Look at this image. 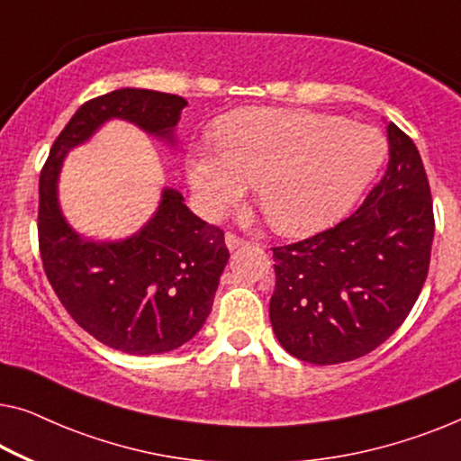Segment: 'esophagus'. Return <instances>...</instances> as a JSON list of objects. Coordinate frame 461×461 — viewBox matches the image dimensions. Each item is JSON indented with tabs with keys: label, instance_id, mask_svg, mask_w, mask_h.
Instances as JSON below:
<instances>
[{
	"label": "esophagus",
	"instance_id": "1",
	"mask_svg": "<svg viewBox=\"0 0 461 461\" xmlns=\"http://www.w3.org/2000/svg\"><path fill=\"white\" fill-rule=\"evenodd\" d=\"M225 246H228L230 250H238L242 249V246H246V240L236 236V233H225Z\"/></svg>",
	"mask_w": 461,
	"mask_h": 461
}]
</instances>
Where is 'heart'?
Masks as SVG:
<instances>
[{
	"instance_id": "heart-1",
	"label": "heart",
	"mask_w": 461,
	"mask_h": 461,
	"mask_svg": "<svg viewBox=\"0 0 461 461\" xmlns=\"http://www.w3.org/2000/svg\"><path fill=\"white\" fill-rule=\"evenodd\" d=\"M212 144L186 157L203 211L219 215L254 182L258 209L281 236H308L341 219L387 155L379 130L306 109H238L217 122Z\"/></svg>"
}]
</instances>
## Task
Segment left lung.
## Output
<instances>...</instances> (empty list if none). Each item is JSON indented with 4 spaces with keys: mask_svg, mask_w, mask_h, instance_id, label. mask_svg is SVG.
<instances>
[{
    "mask_svg": "<svg viewBox=\"0 0 461 461\" xmlns=\"http://www.w3.org/2000/svg\"><path fill=\"white\" fill-rule=\"evenodd\" d=\"M389 163L362 207L335 228L273 249V331L311 364L356 360L395 333L418 300L435 236L427 171L387 123Z\"/></svg>",
    "mask_w": 461,
    "mask_h": 461,
    "instance_id": "1",
    "label": "left lung"
}]
</instances>
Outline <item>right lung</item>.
<instances>
[{
	"label": "right lung",
	"mask_w": 461,
	"mask_h": 461,
	"mask_svg": "<svg viewBox=\"0 0 461 461\" xmlns=\"http://www.w3.org/2000/svg\"><path fill=\"white\" fill-rule=\"evenodd\" d=\"M186 99L120 88L86 101L53 142L39 180V249L47 279L70 317L105 346L134 356L184 346L207 321L230 260L223 231L196 217L165 186L157 211L132 236L85 238L59 207V171L103 123L123 120L176 147Z\"/></svg>",
	"instance_id": "right-lung-1"
}]
</instances>
